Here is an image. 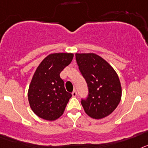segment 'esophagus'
<instances>
[{"label":"esophagus","instance_id":"34e87169","mask_svg":"<svg viewBox=\"0 0 148 148\" xmlns=\"http://www.w3.org/2000/svg\"><path fill=\"white\" fill-rule=\"evenodd\" d=\"M71 95H72V96H73V97H77V91H76V90H74Z\"/></svg>","mask_w":148,"mask_h":148}]
</instances>
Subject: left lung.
I'll return each mask as SVG.
<instances>
[{
	"instance_id": "8db88e82",
	"label": "left lung",
	"mask_w": 148,
	"mask_h": 148,
	"mask_svg": "<svg viewBox=\"0 0 148 148\" xmlns=\"http://www.w3.org/2000/svg\"><path fill=\"white\" fill-rule=\"evenodd\" d=\"M76 60L88 84V97L81 101L85 112L94 119L110 115L121 99V85L116 71L93 53H76Z\"/></svg>"
}]
</instances>
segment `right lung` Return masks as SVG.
Wrapping results in <instances>:
<instances>
[{
    "label": "right lung",
    "mask_w": 148,
    "mask_h": 148,
    "mask_svg": "<svg viewBox=\"0 0 148 148\" xmlns=\"http://www.w3.org/2000/svg\"><path fill=\"white\" fill-rule=\"evenodd\" d=\"M72 53H51L35 71L28 88V101L36 115L46 121L62 115L71 94L66 92L60 72L71 62Z\"/></svg>",
    "instance_id": "obj_1"
}]
</instances>
